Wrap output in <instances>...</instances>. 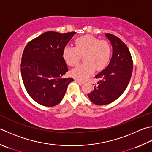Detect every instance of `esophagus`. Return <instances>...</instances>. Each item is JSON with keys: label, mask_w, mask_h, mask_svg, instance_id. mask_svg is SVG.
Segmentation results:
<instances>
[{"label": "esophagus", "mask_w": 152, "mask_h": 152, "mask_svg": "<svg viewBox=\"0 0 152 152\" xmlns=\"http://www.w3.org/2000/svg\"><path fill=\"white\" fill-rule=\"evenodd\" d=\"M75 82H78V83L79 84H80V85H82V84H85V82H82V81H80V80H78V79H75Z\"/></svg>", "instance_id": "1"}]
</instances>
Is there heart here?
<instances>
[{"instance_id":"obj_1","label":"heart","mask_w":152,"mask_h":152,"mask_svg":"<svg viewBox=\"0 0 152 152\" xmlns=\"http://www.w3.org/2000/svg\"><path fill=\"white\" fill-rule=\"evenodd\" d=\"M82 56L85 62L74 68L70 74L74 78L84 80L92 75L95 69L99 71L107 66L111 56V48L106 41L86 35L77 38L74 47L66 46L62 50L63 59L70 66L78 64Z\"/></svg>"}]
</instances>
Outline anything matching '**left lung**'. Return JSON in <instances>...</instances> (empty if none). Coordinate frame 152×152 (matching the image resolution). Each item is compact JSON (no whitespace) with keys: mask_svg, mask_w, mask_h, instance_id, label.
Returning <instances> with one entry per match:
<instances>
[{"mask_svg":"<svg viewBox=\"0 0 152 152\" xmlns=\"http://www.w3.org/2000/svg\"><path fill=\"white\" fill-rule=\"evenodd\" d=\"M112 46V56L107 66L95 76L100 80L88 98L96 105L113 102L122 94L130 80L133 62L128 48L119 38L105 34Z\"/></svg>","mask_w":152,"mask_h":152,"instance_id":"8db88e82","label":"left lung"}]
</instances>
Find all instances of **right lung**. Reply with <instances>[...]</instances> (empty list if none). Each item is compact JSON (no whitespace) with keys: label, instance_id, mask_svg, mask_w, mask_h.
Masks as SVG:
<instances>
[{"label":"right lung","instance_id":"add662e5","mask_svg":"<svg viewBox=\"0 0 152 152\" xmlns=\"http://www.w3.org/2000/svg\"><path fill=\"white\" fill-rule=\"evenodd\" d=\"M75 32L49 31L34 38L24 50L20 66L26 90L36 102L54 106L64 98L73 78H62L68 70L62 50Z\"/></svg>","mask_w":152,"mask_h":152}]
</instances>
